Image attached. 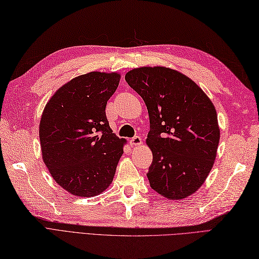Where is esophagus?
<instances>
[{"label":"esophagus","instance_id":"34e87169","mask_svg":"<svg viewBox=\"0 0 259 259\" xmlns=\"http://www.w3.org/2000/svg\"><path fill=\"white\" fill-rule=\"evenodd\" d=\"M130 144H131V145H135V147H137V145L142 144V139H141V137L136 136V137H134V138H131Z\"/></svg>","mask_w":259,"mask_h":259}]
</instances>
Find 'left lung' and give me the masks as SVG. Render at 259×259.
I'll return each mask as SVG.
<instances>
[{
  "mask_svg": "<svg viewBox=\"0 0 259 259\" xmlns=\"http://www.w3.org/2000/svg\"><path fill=\"white\" fill-rule=\"evenodd\" d=\"M124 78L149 112L152 189L173 200L194 194L217 155L220 129L213 104L194 81L168 68L134 69Z\"/></svg>",
  "mask_w": 259,
  "mask_h": 259,
  "instance_id": "1",
  "label": "left lung"
}]
</instances>
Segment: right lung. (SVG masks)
Returning <instances> with one entry per match:
<instances>
[{
    "mask_svg": "<svg viewBox=\"0 0 259 259\" xmlns=\"http://www.w3.org/2000/svg\"><path fill=\"white\" fill-rule=\"evenodd\" d=\"M119 79L118 73L79 75L46 105L39 125L42 160L72 195H99L114 178L125 140L112 134L105 109Z\"/></svg>",
    "mask_w": 259,
    "mask_h": 259,
    "instance_id": "1",
    "label": "right lung"
}]
</instances>
